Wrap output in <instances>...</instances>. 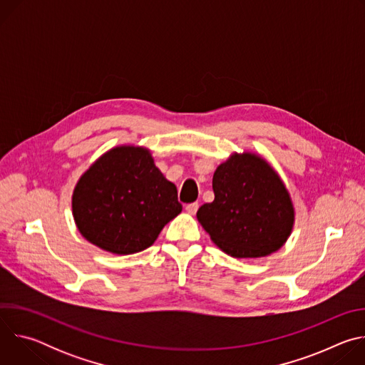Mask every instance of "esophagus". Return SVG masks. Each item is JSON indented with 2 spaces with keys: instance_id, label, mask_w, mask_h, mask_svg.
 Wrapping results in <instances>:
<instances>
[{
  "instance_id": "34e87169",
  "label": "esophagus",
  "mask_w": 365,
  "mask_h": 365,
  "mask_svg": "<svg viewBox=\"0 0 365 365\" xmlns=\"http://www.w3.org/2000/svg\"><path fill=\"white\" fill-rule=\"evenodd\" d=\"M197 207H199V203H197V202H192V203H187V205H186L185 210H186V212H187V214L195 215V214H196V211H197Z\"/></svg>"
}]
</instances>
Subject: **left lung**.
<instances>
[{
	"label": "left lung",
	"instance_id": "obj_1",
	"mask_svg": "<svg viewBox=\"0 0 365 365\" xmlns=\"http://www.w3.org/2000/svg\"><path fill=\"white\" fill-rule=\"evenodd\" d=\"M212 189L214 202L203 203L196 217L224 252L266 257L287 241L294 224L290 193L258 154L232 153L217 168Z\"/></svg>",
	"mask_w": 365,
	"mask_h": 365
}]
</instances>
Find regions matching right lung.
<instances>
[{"instance_id": "add662e5", "label": "right lung", "mask_w": 365, "mask_h": 365, "mask_svg": "<svg viewBox=\"0 0 365 365\" xmlns=\"http://www.w3.org/2000/svg\"><path fill=\"white\" fill-rule=\"evenodd\" d=\"M85 240L113 254L148 248L182 212L178 189L155 168L148 148L118 145L81 176L72 196Z\"/></svg>"}]
</instances>
